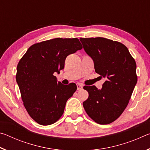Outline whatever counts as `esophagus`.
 Masks as SVG:
<instances>
[{
    "instance_id": "esophagus-1",
    "label": "esophagus",
    "mask_w": 150,
    "mask_h": 150,
    "mask_svg": "<svg viewBox=\"0 0 150 150\" xmlns=\"http://www.w3.org/2000/svg\"><path fill=\"white\" fill-rule=\"evenodd\" d=\"M77 90H81L83 87V85L82 84H81V83H77Z\"/></svg>"
}]
</instances>
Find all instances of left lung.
Masks as SVG:
<instances>
[{
  "label": "left lung",
  "instance_id": "8db88e82",
  "mask_svg": "<svg viewBox=\"0 0 150 150\" xmlns=\"http://www.w3.org/2000/svg\"><path fill=\"white\" fill-rule=\"evenodd\" d=\"M80 41L93 60L95 72L106 79L100 89L84 86L88 97L83 107L96 123L110 124L122 115L130 99L137 83L136 62L120 42L100 37Z\"/></svg>",
  "mask_w": 150,
  "mask_h": 150
}]
</instances>
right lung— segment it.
<instances>
[{
    "label": "right lung",
    "mask_w": 150,
    "mask_h": 150,
    "mask_svg": "<svg viewBox=\"0 0 150 150\" xmlns=\"http://www.w3.org/2000/svg\"><path fill=\"white\" fill-rule=\"evenodd\" d=\"M82 49L77 38H55L32 45L18 64L16 79L29 115L41 125L55 123L64 112L67 100L77 90L65 85L54 73H60L67 55Z\"/></svg>",
    "instance_id": "1"
}]
</instances>
